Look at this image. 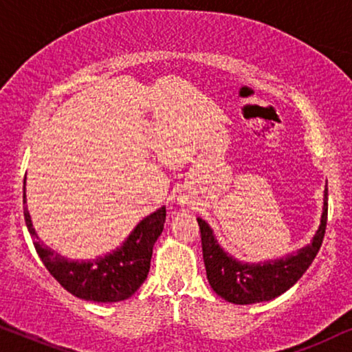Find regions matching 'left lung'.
I'll list each match as a JSON object with an SVG mask.
<instances>
[{"instance_id": "obj_1", "label": "left lung", "mask_w": 352, "mask_h": 352, "mask_svg": "<svg viewBox=\"0 0 352 352\" xmlns=\"http://www.w3.org/2000/svg\"><path fill=\"white\" fill-rule=\"evenodd\" d=\"M329 215V188L323 195V212L318 230L311 245L304 246L296 254H289L282 259L248 264L240 262L225 252L215 240L212 228L206 220L198 219L203 245V259L210 288L233 304H254L280 296L293 287L302 274L309 269L320 250L327 228Z\"/></svg>"}]
</instances>
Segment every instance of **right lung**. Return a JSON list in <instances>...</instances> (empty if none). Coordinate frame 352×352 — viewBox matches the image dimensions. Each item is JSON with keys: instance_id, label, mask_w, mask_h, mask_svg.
<instances>
[{"instance_id": "right-lung-1", "label": "right lung", "mask_w": 352, "mask_h": 352, "mask_svg": "<svg viewBox=\"0 0 352 352\" xmlns=\"http://www.w3.org/2000/svg\"><path fill=\"white\" fill-rule=\"evenodd\" d=\"M23 217L41 262L69 293L85 301L117 302L129 299L146 280L154 243L164 230L166 208L162 206L156 212L144 217L120 248L93 261L65 259L38 240L27 206L23 208Z\"/></svg>"}]
</instances>
